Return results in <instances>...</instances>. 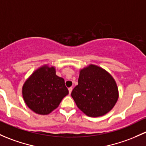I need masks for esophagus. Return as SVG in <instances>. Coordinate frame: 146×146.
<instances>
[{"label":"esophagus","instance_id":"1","mask_svg":"<svg viewBox=\"0 0 146 146\" xmlns=\"http://www.w3.org/2000/svg\"><path fill=\"white\" fill-rule=\"evenodd\" d=\"M72 90H73V88H72V87H69L68 88V92H69V94H70V93H71Z\"/></svg>","mask_w":146,"mask_h":146}]
</instances>
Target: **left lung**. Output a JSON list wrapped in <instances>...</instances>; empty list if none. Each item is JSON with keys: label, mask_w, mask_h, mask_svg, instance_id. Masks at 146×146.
<instances>
[{"label": "left lung", "mask_w": 146, "mask_h": 146, "mask_svg": "<svg viewBox=\"0 0 146 146\" xmlns=\"http://www.w3.org/2000/svg\"><path fill=\"white\" fill-rule=\"evenodd\" d=\"M118 96L113 78L106 70L92 64L80 70L78 85L71 92L78 108L93 117L108 113L115 105Z\"/></svg>", "instance_id": "obj_1"}]
</instances>
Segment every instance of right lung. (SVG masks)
<instances>
[{"instance_id": "1", "label": "right lung", "mask_w": 146, "mask_h": 146, "mask_svg": "<svg viewBox=\"0 0 146 146\" xmlns=\"http://www.w3.org/2000/svg\"><path fill=\"white\" fill-rule=\"evenodd\" d=\"M68 94L64 78L56 76L54 67L47 65L34 71L22 88L27 106L40 115H47L56 109Z\"/></svg>"}]
</instances>
